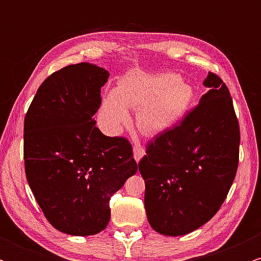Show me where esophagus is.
<instances>
[{"label": "esophagus", "mask_w": 261, "mask_h": 261, "mask_svg": "<svg viewBox=\"0 0 261 261\" xmlns=\"http://www.w3.org/2000/svg\"><path fill=\"white\" fill-rule=\"evenodd\" d=\"M133 152H134V157H135V160H136V162H140L141 158H142L143 155H145V153H146L145 149H143V148L141 147V146H139V145L134 146Z\"/></svg>", "instance_id": "1"}]
</instances>
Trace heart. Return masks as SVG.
<instances>
[{"instance_id":"1","label":"heart","mask_w":261,"mask_h":261,"mask_svg":"<svg viewBox=\"0 0 261 261\" xmlns=\"http://www.w3.org/2000/svg\"><path fill=\"white\" fill-rule=\"evenodd\" d=\"M194 99V89L176 73H127L118 88L106 94L99 118L109 133L118 134L131 121L127 108L137 109L136 124L149 136L170 130L181 119Z\"/></svg>"}]
</instances>
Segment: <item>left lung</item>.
Wrapping results in <instances>:
<instances>
[{
    "label": "left lung",
    "mask_w": 261,
    "mask_h": 261,
    "mask_svg": "<svg viewBox=\"0 0 261 261\" xmlns=\"http://www.w3.org/2000/svg\"><path fill=\"white\" fill-rule=\"evenodd\" d=\"M180 124L148 143L139 163L148 222L164 236H184L208 222L234 180L239 125L229 91L217 74Z\"/></svg>",
    "instance_id": "left-lung-1"
}]
</instances>
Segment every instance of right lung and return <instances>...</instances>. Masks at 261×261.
Instances as JSON below:
<instances>
[{
	"instance_id": "obj_1",
	"label": "right lung",
	"mask_w": 261,
	"mask_h": 261,
	"mask_svg": "<svg viewBox=\"0 0 261 261\" xmlns=\"http://www.w3.org/2000/svg\"><path fill=\"white\" fill-rule=\"evenodd\" d=\"M108 77L89 62L66 66L41 83L24 119L27 180L47 221L66 234L106 228L110 197L139 168L126 139L95 126Z\"/></svg>"
}]
</instances>
